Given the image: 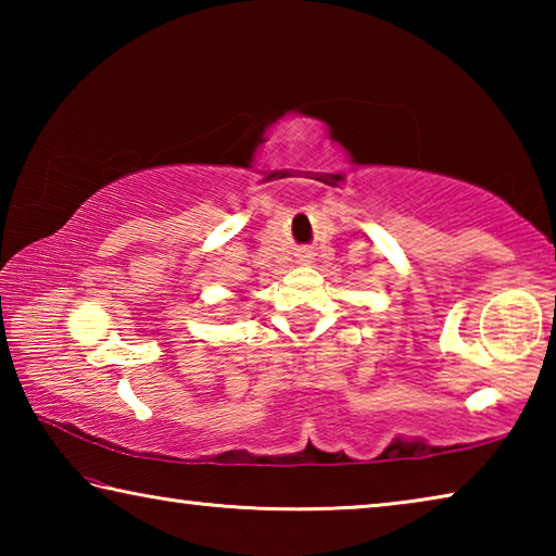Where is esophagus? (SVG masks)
Segmentation results:
<instances>
[{"instance_id": "esophagus-1", "label": "esophagus", "mask_w": 556, "mask_h": 556, "mask_svg": "<svg viewBox=\"0 0 556 556\" xmlns=\"http://www.w3.org/2000/svg\"><path fill=\"white\" fill-rule=\"evenodd\" d=\"M299 260H301V262H312V252H308V250H301Z\"/></svg>"}]
</instances>
